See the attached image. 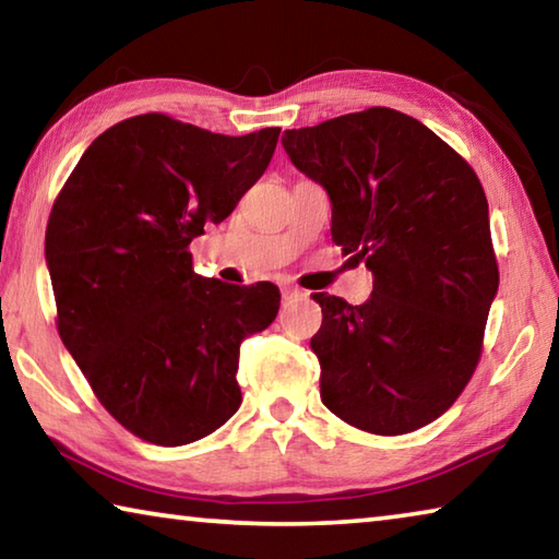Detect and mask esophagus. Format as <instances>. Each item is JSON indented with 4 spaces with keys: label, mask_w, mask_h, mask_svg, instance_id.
Segmentation results:
<instances>
[{
    "label": "esophagus",
    "mask_w": 559,
    "mask_h": 559,
    "mask_svg": "<svg viewBox=\"0 0 559 559\" xmlns=\"http://www.w3.org/2000/svg\"><path fill=\"white\" fill-rule=\"evenodd\" d=\"M281 296H283V300H293V298H300L302 293L298 288H293V286H283L281 288Z\"/></svg>",
    "instance_id": "1"
}]
</instances>
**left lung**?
Returning <instances> with one entry per match:
<instances>
[{
	"label": "left lung",
	"mask_w": 559,
	"mask_h": 559,
	"mask_svg": "<svg viewBox=\"0 0 559 559\" xmlns=\"http://www.w3.org/2000/svg\"><path fill=\"white\" fill-rule=\"evenodd\" d=\"M281 143L328 189L333 241L374 276L362 306L313 293L320 400L380 437L427 427L476 372L498 290L480 179L437 132L392 108L286 130Z\"/></svg>",
	"instance_id": "left-lung-1"
}]
</instances>
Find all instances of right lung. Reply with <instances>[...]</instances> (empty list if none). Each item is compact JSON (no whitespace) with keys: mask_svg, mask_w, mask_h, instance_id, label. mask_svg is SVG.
<instances>
[{"mask_svg":"<svg viewBox=\"0 0 559 559\" xmlns=\"http://www.w3.org/2000/svg\"><path fill=\"white\" fill-rule=\"evenodd\" d=\"M278 135H219L165 112L120 120L51 206L59 335L112 419L155 447H185L231 419L241 340L276 320L273 283L197 276L189 243L259 182Z\"/></svg>","mask_w":559,"mask_h":559,"instance_id":"right-lung-1","label":"right lung"}]
</instances>
